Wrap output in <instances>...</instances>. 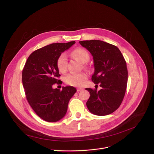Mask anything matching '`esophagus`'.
<instances>
[{
	"mask_svg": "<svg viewBox=\"0 0 154 154\" xmlns=\"http://www.w3.org/2000/svg\"><path fill=\"white\" fill-rule=\"evenodd\" d=\"M83 90V88H77V92H79V91H81L82 90Z\"/></svg>",
	"mask_w": 154,
	"mask_h": 154,
	"instance_id": "esophagus-1",
	"label": "esophagus"
}]
</instances>
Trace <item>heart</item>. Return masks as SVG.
<instances>
[{"label": "heart", "instance_id": "obj_1", "mask_svg": "<svg viewBox=\"0 0 154 154\" xmlns=\"http://www.w3.org/2000/svg\"><path fill=\"white\" fill-rule=\"evenodd\" d=\"M72 56L82 63H85L87 62L90 58L88 53L85 49L82 48L75 49L72 52ZM56 64L58 70L61 72H64L66 70L67 64V56L66 53H62L58 57ZM87 78V75L85 72H80L77 74L71 73L65 77L64 80L67 84L75 87H80L83 85Z\"/></svg>", "mask_w": 154, "mask_h": 154}]
</instances>
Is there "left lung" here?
<instances>
[{"instance_id": "1", "label": "left lung", "mask_w": 154, "mask_h": 154, "mask_svg": "<svg viewBox=\"0 0 154 154\" xmlns=\"http://www.w3.org/2000/svg\"><path fill=\"white\" fill-rule=\"evenodd\" d=\"M79 43L93 56L94 73L91 80L101 89L85 88L90 93L87 106L92 114L105 116L116 111L123 100L128 82L126 60L115 45L103 41H81Z\"/></svg>"}]
</instances>
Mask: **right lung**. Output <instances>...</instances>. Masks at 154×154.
<instances>
[{
    "instance_id": "1",
    "label": "right lung",
    "mask_w": 154,
    "mask_h": 154,
    "mask_svg": "<svg viewBox=\"0 0 154 154\" xmlns=\"http://www.w3.org/2000/svg\"><path fill=\"white\" fill-rule=\"evenodd\" d=\"M75 42L56 43L38 49L29 55L22 71V82L28 103L36 115L48 122H56L66 115L70 99L77 90L63 87L60 91L53 85L59 84L58 57Z\"/></svg>"
}]
</instances>
